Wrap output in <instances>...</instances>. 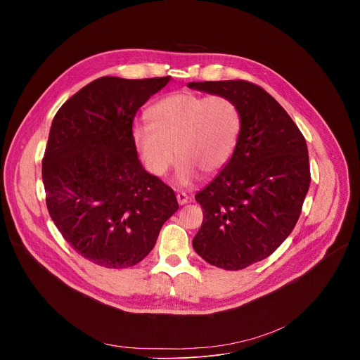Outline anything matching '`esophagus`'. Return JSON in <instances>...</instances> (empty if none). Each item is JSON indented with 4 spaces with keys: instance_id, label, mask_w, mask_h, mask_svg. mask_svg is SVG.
<instances>
[{
    "instance_id": "34e87169",
    "label": "esophagus",
    "mask_w": 360,
    "mask_h": 360,
    "mask_svg": "<svg viewBox=\"0 0 360 360\" xmlns=\"http://www.w3.org/2000/svg\"><path fill=\"white\" fill-rule=\"evenodd\" d=\"M176 200H178L179 205H185V203H188L189 196H188L185 192H178V193H176Z\"/></svg>"
}]
</instances>
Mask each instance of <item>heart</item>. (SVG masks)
Returning <instances> with one entry per match:
<instances>
[{
  "label": "heart",
  "instance_id": "b5f03b06",
  "mask_svg": "<svg viewBox=\"0 0 360 360\" xmlns=\"http://www.w3.org/2000/svg\"><path fill=\"white\" fill-rule=\"evenodd\" d=\"M149 125L132 128V139L145 168L165 176L178 158V181L191 184L200 172H219L236 150L242 115L236 102L225 95L175 92L153 104Z\"/></svg>",
  "mask_w": 360,
  "mask_h": 360
}]
</instances>
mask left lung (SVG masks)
<instances>
[{
	"label": "left lung",
	"instance_id": "8db88e82",
	"mask_svg": "<svg viewBox=\"0 0 360 360\" xmlns=\"http://www.w3.org/2000/svg\"><path fill=\"white\" fill-rule=\"evenodd\" d=\"M232 98L242 115L236 150L195 195L203 221L192 240L208 264L239 271L264 261L293 231L311 185L304 136L279 102L243 79L189 82Z\"/></svg>",
	"mask_w": 360,
	"mask_h": 360
}]
</instances>
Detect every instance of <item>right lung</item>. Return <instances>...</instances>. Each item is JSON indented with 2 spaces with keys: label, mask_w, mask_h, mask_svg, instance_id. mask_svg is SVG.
<instances>
[{
  "label": "right lung",
  "mask_w": 360,
  "mask_h": 360,
  "mask_svg": "<svg viewBox=\"0 0 360 360\" xmlns=\"http://www.w3.org/2000/svg\"><path fill=\"white\" fill-rule=\"evenodd\" d=\"M171 77H101L58 110L42 158L51 219L82 258L108 269L136 265L152 250L176 196L148 174L132 139L138 110Z\"/></svg>",
  "instance_id": "right-lung-1"
}]
</instances>
